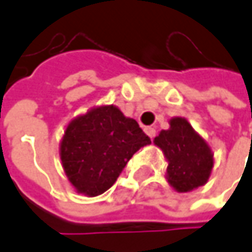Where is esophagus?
I'll use <instances>...</instances> for the list:
<instances>
[{"instance_id": "34e87169", "label": "esophagus", "mask_w": 252, "mask_h": 252, "mask_svg": "<svg viewBox=\"0 0 252 252\" xmlns=\"http://www.w3.org/2000/svg\"><path fill=\"white\" fill-rule=\"evenodd\" d=\"M144 131L147 132V135L151 138V139H154L155 135H157V129H155V128H152V126H145V128H144Z\"/></svg>"}]
</instances>
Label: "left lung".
<instances>
[{"instance_id":"8db88e82","label":"left lung","mask_w":252,"mask_h":252,"mask_svg":"<svg viewBox=\"0 0 252 252\" xmlns=\"http://www.w3.org/2000/svg\"><path fill=\"white\" fill-rule=\"evenodd\" d=\"M168 159V182L178 191L203 186L213 168L210 148L185 118H172L169 129L154 139Z\"/></svg>"}]
</instances>
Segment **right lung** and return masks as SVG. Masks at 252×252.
Returning a JSON list of instances; mask_svg holds the SVG:
<instances>
[{"label":"right lung","mask_w":252,"mask_h":252,"mask_svg":"<svg viewBox=\"0 0 252 252\" xmlns=\"http://www.w3.org/2000/svg\"><path fill=\"white\" fill-rule=\"evenodd\" d=\"M151 138L114 107H98L73 120L62 139L64 172L77 191L97 196L110 189L126 162Z\"/></svg>","instance_id":"right-lung-1"}]
</instances>
